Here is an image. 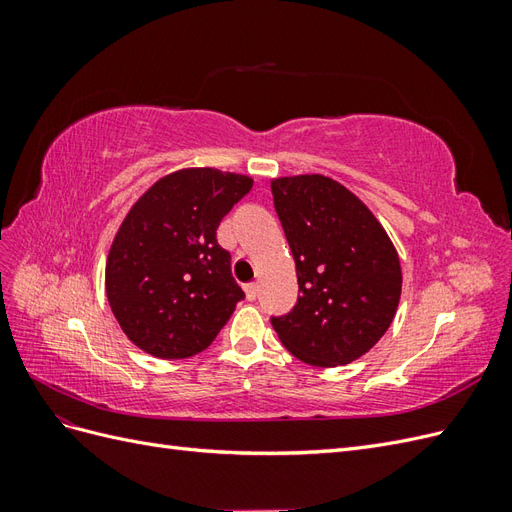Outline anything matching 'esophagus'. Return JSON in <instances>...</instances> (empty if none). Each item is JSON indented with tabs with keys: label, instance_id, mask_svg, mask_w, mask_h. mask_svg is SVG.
<instances>
[{
	"label": "esophagus",
	"instance_id": "34e87169",
	"mask_svg": "<svg viewBox=\"0 0 512 512\" xmlns=\"http://www.w3.org/2000/svg\"><path fill=\"white\" fill-rule=\"evenodd\" d=\"M243 288H245V297L250 299V301H254L258 297V284L256 282L254 284H245Z\"/></svg>",
	"mask_w": 512,
	"mask_h": 512
}]
</instances>
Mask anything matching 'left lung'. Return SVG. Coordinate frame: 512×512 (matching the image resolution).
I'll use <instances>...</instances> for the list:
<instances>
[{
	"label": "left lung",
	"mask_w": 512,
	"mask_h": 512,
	"mask_svg": "<svg viewBox=\"0 0 512 512\" xmlns=\"http://www.w3.org/2000/svg\"><path fill=\"white\" fill-rule=\"evenodd\" d=\"M271 192L301 290L292 312L271 320L277 337L314 367L361 359L391 327L401 297L391 237L363 200L331 177H277Z\"/></svg>",
	"instance_id": "8db88e82"
}]
</instances>
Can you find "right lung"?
Returning <instances> with one entry per match:
<instances>
[{
  "label": "right lung",
  "mask_w": 512,
  "mask_h": 512,
  "mask_svg": "<svg viewBox=\"0 0 512 512\" xmlns=\"http://www.w3.org/2000/svg\"><path fill=\"white\" fill-rule=\"evenodd\" d=\"M254 179L211 166L158 179L123 218L106 256V299L134 346L158 359L203 352L243 290L218 245L224 215Z\"/></svg>",
  "instance_id": "add662e5"
}]
</instances>
